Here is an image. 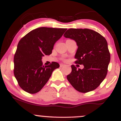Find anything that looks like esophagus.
<instances>
[{"instance_id": "obj_1", "label": "esophagus", "mask_w": 121, "mask_h": 121, "mask_svg": "<svg viewBox=\"0 0 121 121\" xmlns=\"http://www.w3.org/2000/svg\"><path fill=\"white\" fill-rule=\"evenodd\" d=\"M60 67H63V66H65V65L63 64H60Z\"/></svg>"}]
</instances>
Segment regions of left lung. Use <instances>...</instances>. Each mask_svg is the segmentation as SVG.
I'll use <instances>...</instances> for the list:
<instances>
[{
	"mask_svg": "<svg viewBox=\"0 0 121 121\" xmlns=\"http://www.w3.org/2000/svg\"><path fill=\"white\" fill-rule=\"evenodd\" d=\"M74 40L78 46L75 55L76 64L84 65L82 69L71 66L67 76L70 84L81 93L94 91L104 81L108 73L110 54L105 37L89 29L70 28L64 35Z\"/></svg>",
	"mask_w": 121,
	"mask_h": 121,
	"instance_id": "obj_1",
	"label": "left lung"
}]
</instances>
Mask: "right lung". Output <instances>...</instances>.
I'll list each match as a JSON object with an SVG mask.
<instances>
[{
    "mask_svg": "<svg viewBox=\"0 0 121 121\" xmlns=\"http://www.w3.org/2000/svg\"><path fill=\"white\" fill-rule=\"evenodd\" d=\"M66 28L40 27L24 36L19 41L15 52V77L21 88L26 92H39L48 82L53 71L59 68L56 62L44 66V55L52 53L54 44L61 38Z\"/></svg>",
    "mask_w": 121,
    "mask_h": 121,
    "instance_id": "right-lung-1",
    "label": "right lung"
}]
</instances>
